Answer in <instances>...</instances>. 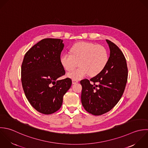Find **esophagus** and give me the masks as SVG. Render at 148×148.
<instances>
[{"label":"esophagus","instance_id":"esophagus-1","mask_svg":"<svg viewBox=\"0 0 148 148\" xmlns=\"http://www.w3.org/2000/svg\"><path fill=\"white\" fill-rule=\"evenodd\" d=\"M78 81H77V80H76V79H73L72 80V83L73 84H76V83H77Z\"/></svg>","mask_w":148,"mask_h":148}]
</instances>
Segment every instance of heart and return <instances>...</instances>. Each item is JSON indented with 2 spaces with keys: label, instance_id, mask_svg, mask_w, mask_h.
<instances>
[{
  "label": "heart",
  "instance_id": "obj_1",
  "mask_svg": "<svg viewBox=\"0 0 148 148\" xmlns=\"http://www.w3.org/2000/svg\"><path fill=\"white\" fill-rule=\"evenodd\" d=\"M70 51L71 53L63 54L60 61L68 71L79 65L78 69L67 74L73 79H81L87 74L90 77L97 75L104 70L108 62L107 49L102 45L92 42H77L71 47Z\"/></svg>",
  "mask_w": 148,
  "mask_h": 148
}]
</instances>
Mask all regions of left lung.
<instances>
[{"label": "left lung", "instance_id": "obj_1", "mask_svg": "<svg viewBox=\"0 0 148 148\" xmlns=\"http://www.w3.org/2000/svg\"><path fill=\"white\" fill-rule=\"evenodd\" d=\"M110 49L108 62L104 70L88 80L80 81L81 102L85 110L94 115H101L112 109L121 99L127 81L126 58L119 47L106 40Z\"/></svg>", "mask_w": 148, "mask_h": 148}]
</instances>
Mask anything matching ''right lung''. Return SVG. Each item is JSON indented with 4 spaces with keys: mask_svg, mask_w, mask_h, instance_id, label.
Here are the masks:
<instances>
[{
    "mask_svg": "<svg viewBox=\"0 0 148 148\" xmlns=\"http://www.w3.org/2000/svg\"><path fill=\"white\" fill-rule=\"evenodd\" d=\"M63 40L44 38L25 53L21 66V82L25 95L38 112L49 115L58 111L64 94L70 88L69 78L57 79L65 74L60 61Z\"/></svg>",
    "mask_w": 148,
    "mask_h": 148,
    "instance_id": "add662e5",
    "label": "right lung"
}]
</instances>
